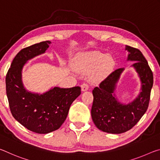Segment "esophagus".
Listing matches in <instances>:
<instances>
[{
    "label": "esophagus",
    "instance_id": "obj_1",
    "mask_svg": "<svg viewBox=\"0 0 160 160\" xmlns=\"http://www.w3.org/2000/svg\"><path fill=\"white\" fill-rule=\"evenodd\" d=\"M81 88H82V91H86L88 89V85L87 83H83V84L81 86Z\"/></svg>",
    "mask_w": 160,
    "mask_h": 160
}]
</instances>
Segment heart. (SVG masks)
I'll return each instance as SVG.
<instances>
[{
    "label": "heart",
    "instance_id": "1",
    "mask_svg": "<svg viewBox=\"0 0 160 160\" xmlns=\"http://www.w3.org/2000/svg\"><path fill=\"white\" fill-rule=\"evenodd\" d=\"M113 63V59L111 57L95 51L88 52L77 57L74 62V67L76 70L83 74H89L96 69L93 78L98 80L110 72Z\"/></svg>",
    "mask_w": 160,
    "mask_h": 160
}]
</instances>
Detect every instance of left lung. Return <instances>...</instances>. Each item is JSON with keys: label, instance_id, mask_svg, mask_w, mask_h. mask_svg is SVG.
I'll list each match as a JSON object with an SVG mask.
<instances>
[{"label": "left lung", "instance_id": "left-lung-1", "mask_svg": "<svg viewBox=\"0 0 160 160\" xmlns=\"http://www.w3.org/2000/svg\"><path fill=\"white\" fill-rule=\"evenodd\" d=\"M128 59L135 61L132 66L139 76L141 91L131 103H121L114 91L124 68L115 70L92 91L93 101L91 117L94 124L102 131L120 134L128 131L137 124L148 110L153 86V74L148 61L139 49L125 47Z\"/></svg>", "mask_w": 160, "mask_h": 160}]
</instances>
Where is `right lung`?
Returning a JSON list of instances; mask_svg holds the SVG:
<instances>
[{
    "instance_id": "1",
    "label": "right lung",
    "mask_w": 160,
    "mask_h": 160,
    "mask_svg": "<svg viewBox=\"0 0 160 160\" xmlns=\"http://www.w3.org/2000/svg\"><path fill=\"white\" fill-rule=\"evenodd\" d=\"M50 41L41 42L18 52L6 78V94L14 118L30 131L47 134L61 127L71 105L81 94L79 86L54 87L42 94L28 91L23 86L22 70L28 60L45 52Z\"/></svg>"
}]
</instances>
